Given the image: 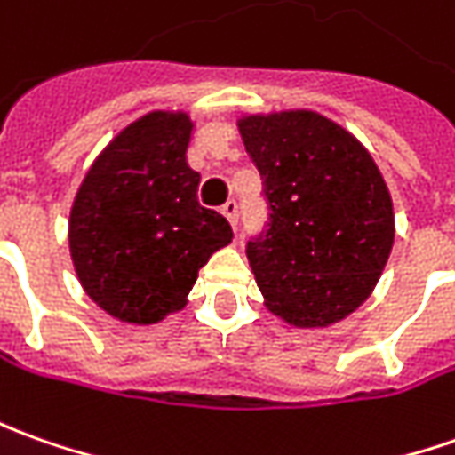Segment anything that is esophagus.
I'll use <instances>...</instances> for the list:
<instances>
[{
  "label": "esophagus",
  "mask_w": 455,
  "mask_h": 455,
  "mask_svg": "<svg viewBox=\"0 0 455 455\" xmlns=\"http://www.w3.org/2000/svg\"><path fill=\"white\" fill-rule=\"evenodd\" d=\"M221 214L227 216L228 224L236 228V221H239V204L234 202V199H228V202L221 206Z\"/></svg>",
  "instance_id": "1"
}]
</instances>
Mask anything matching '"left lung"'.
I'll use <instances>...</instances> for the list:
<instances>
[{
	"mask_svg": "<svg viewBox=\"0 0 455 455\" xmlns=\"http://www.w3.org/2000/svg\"><path fill=\"white\" fill-rule=\"evenodd\" d=\"M268 216L246 241L267 306L293 326H329L366 301L394 246V206L371 154L314 111L239 124Z\"/></svg>",
	"mask_w": 455,
	"mask_h": 455,
	"instance_id": "left-lung-1",
	"label": "left lung"
}]
</instances>
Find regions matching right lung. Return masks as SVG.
I'll use <instances>...</instances> for the list:
<instances>
[{
	"mask_svg": "<svg viewBox=\"0 0 455 455\" xmlns=\"http://www.w3.org/2000/svg\"><path fill=\"white\" fill-rule=\"evenodd\" d=\"M187 114L151 111L101 151L74 199L69 246L79 281L107 314L154 323L181 308L209 256L234 231L199 204Z\"/></svg>",
	"mask_w": 455,
	"mask_h": 455,
	"instance_id": "right-lung-1",
	"label": "right lung"
}]
</instances>
